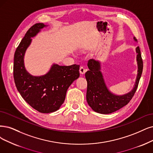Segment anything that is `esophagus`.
Returning a JSON list of instances; mask_svg holds the SVG:
<instances>
[{
	"mask_svg": "<svg viewBox=\"0 0 153 153\" xmlns=\"http://www.w3.org/2000/svg\"><path fill=\"white\" fill-rule=\"evenodd\" d=\"M86 71H87V69H85V68H84V67L81 66V67H80L79 72H80V74H84L85 73Z\"/></svg>",
	"mask_w": 153,
	"mask_h": 153,
	"instance_id": "esophagus-1",
	"label": "esophagus"
}]
</instances>
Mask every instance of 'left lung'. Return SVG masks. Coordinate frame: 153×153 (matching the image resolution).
Segmentation results:
<instances>
[{"label":"left lung","mask_w":153,"mask_h":153,"mask_svg":"<svg viewBox=\"0 0 153 153\" xmlns=\"http://www.w3.org/2000/svg\"><path fill=\"white\" fill-rule=\"evenodd\" d=\"M135 41L137 39L134 38ZM138 74L135 86L131 92L123 96H117L110 93L106 88L101 74L99 62L93 59L89 60V71L85 74L87 81L86 100L89 106L96 112L108 114L122 108L127 105L134 97L138 87L143 69V62L139 47L136 48Z\"/></svg>","instance_id":"obj_1"}]
</instances>
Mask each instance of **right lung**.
<instances>
[{"label": "right lung", "mask_w": 153, "mask_h": 153, "mask_svg": "<svg viewBox=\"0 0 153 153\" xmlns=\"http://www.w3.org/2000/svg\"><path fill=\"white\" fill-rule=\"evenodd\" d=\"M45 26L43 23H36L27 31L14 53L13 76L22 98L39 112L48 114L59 110L63 104L68 88L79 77L80 65L53 64L47 74L39 77L32 76L26 71L25 51L31 43V38Z\"/></svg>", "instance_id": "obj_1"}]
</instances>
